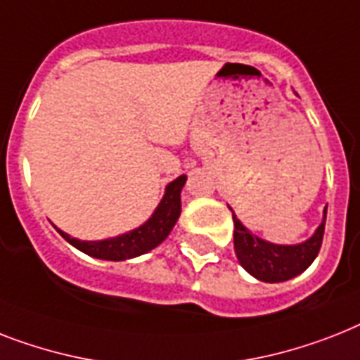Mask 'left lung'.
Masks as SVG:
<instances>
[{"label":"left lung","mask_w":360,"mask_h":360,"mask_svg":"<svg viewBox=\"0 0 360 360\" xmlns=\"http://www.w3.org/2000/svg\"><path fill=\"white\" fill-rule=\"evenodd\" d=\"M326 214L327 209H323V220L318 226L316 233L309 240L296 246H279L262 240L242 226L240 220L233 214L235 221L233 236H235V253L238 262L248 274L264 283H283L300 276L312 264L322 248Z\"/></svg>","instance_id":"obj_1"}]
</instances>
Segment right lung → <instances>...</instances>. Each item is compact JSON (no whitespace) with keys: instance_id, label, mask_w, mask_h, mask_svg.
Returning a JSON list of instances; mask_svg holds the SVG:
<instances>
[{"instance_id":"add662e5","label":"right lung","mask_w":360,"mask_h":360,"mask_svg":"<svg viewBox=\"0 0 360 360\" xmlns=\"http://www.w3.org/2000/svg\"><path fill=\"white\" fill-rule=\"evenodd\" d=\"M186 175H179L170 185L166 186L165 198L160 200L155 212L146 224L136 229L124 233V235L107 238V240H79L66 235L64 231L57 229L64 240H68L79 251L86 255L103 259V261H125L133 257L144 255L153 248H157L174 229L175 221L181 214V190L185 186Z\"/></svg>"}]
</instances>
